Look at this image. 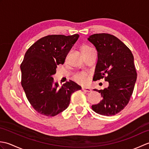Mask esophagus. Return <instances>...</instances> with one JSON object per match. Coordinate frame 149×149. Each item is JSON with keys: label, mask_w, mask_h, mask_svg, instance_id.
I'll return each instance as SVG.
<instances>
[{"label": "esophagus", "mask_w": 149, "mask_h": 149, "mask_svg": "<svg viewBox=\"0 0 149 149\" xmlns=\"http://www.w3.org/2000/svg\"><path fill=\"white\" fill-rule=\"evenodd\" d=\"M82 90H83L84 91H86V92H91V89L90 88H88V87H83L82 88Z\"/></svg>", "instance_id": "1"}]
</instances>
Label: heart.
<instances>
[{
    "mask_svg": "<svg viewBox=\"0 0 149 149\" xmlns=\"http://www.w3.org/2000/svg\"><path fill=\"white\" fill-rule=\"evenodd\" d=\"M91 49L90 47L88 46H84L82 49V52L86 51ZM74 80L76 82V83L80 84H85L88 83V75L86 73L81 72L78 73V74H75L74 76Z\"/></svg>",
    "mask_w": 149,
    "mask_h": 149,
    "instance_id": "obj_1",
    "label": "heart"
}]
</instances>
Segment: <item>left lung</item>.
I'll list each match as a JSON object with an SVG mask.
<instances>
[{
    "label": "left lung",
    "instance_id": "left-lung-1",
    "mask_svg": "<svg viewBox=\"0 0 149 149\" xmlns=\"http://www.w3.org/2000/svg\"><path fill=\"white\" fill-rule=\"evenodd\" d=\"M88 40L98 52L93 80L104 78L109 83L104 90L94 89L101 94L102 100L91 107L100 115H115L127 105L133 92L137 78L133 55L122 41L111 34H94Z\"/></svg>",
    "mask_w": 149,
    "mask_h": 149
}]
</instances>
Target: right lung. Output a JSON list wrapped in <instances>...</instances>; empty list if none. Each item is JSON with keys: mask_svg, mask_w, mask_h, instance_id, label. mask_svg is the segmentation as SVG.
<instances>
[{"mask_svg": "<svg viewBox=\"0 0 149 149\" xmlns=\"http://www.w3.org/2000/svg\"><path fill=\"white\" fill-rule=\"evenodd\" d=\"M79 35H49L40 38L25 54L20 65L21 84L28 100L38 113L54 116L67 108L72 94L81 89L72 81L59 87L52 75L63 64Z\"/></svg>", "mask_w": 149, "mask_h": 149, "instance_id": "1", "label": "right lung"}]
</instances>
